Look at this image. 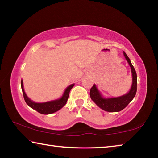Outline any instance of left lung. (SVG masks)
Listing matches in <instances>:
<instances>
[{"label": "left lung", "instance_id": "8db88e82", "mask_svg": "<svg viewBox=\"0 0 158 158\" xmlns=\"http://www.w3.org/2000/svg\"><path fill=\"white\" fill-rule=\"evenodd\" d=\"M123 54L125 58L129 64L131 71H132V84L130 90L126 94L122 95L121 97L111 98H105L102 97L101 93L99 91L95 84H93V87L90 90V96L92 100L99 107L103 110L109 112H118L123 110L128 105L131 101L135 98L137 93V76L136 71L133 65L131 63L130 58H128L126 53L123 52Z\"/></svg>", "mask_w": 158, "mask_h": 158}]
</instances>
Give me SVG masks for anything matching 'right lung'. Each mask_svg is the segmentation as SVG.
Returning a JSON list of instances; mask_svg holds the SVG:
<instances>
[{
  "label": "right lung",
  "instance_id": "add662e5",
  "mask_svg": "<svg viewBox=\"0 0 158 158\" xmlns=\"http://www.w3.org/2000/svg\"><path fill=\"white\" fill-rule=\"evenodd\" d=\"M21 85L23 98H24V100L26 104H27L30 107L35 109V110H36L37 112H39V113H40L42 114H50L58 111L59 109H60L65 106L67 101H68L69 91H70V90L72 89V88L74 86V84H73L69 85V86L65 89L62 97L60 99L50 102H47L43 103H37L30 100V99L28 98V96L26 95L24 91V89H23L22 80H21Z\"/></svg>",
  "mask_w": 158,
  "mask_h": 158
}]
</instances>
